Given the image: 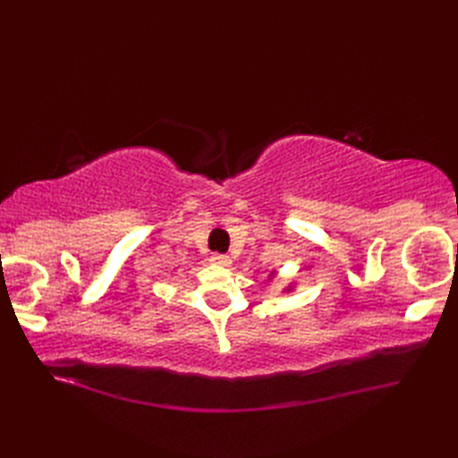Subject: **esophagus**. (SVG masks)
Returning <instances> with one entry per match:
<instances>
[{"label": "esophagus", "instance_id": "esophagus-1", "mask_svg": "<svg viewBox=\"0 0 458 458\" xmlns=\"http://www.w3.org/2000/svg\"><path fill=\"white\" fill-rule=\"evenodd\" d=\"M210 261H212V264H216V266H228L230 258L226 254H212Z\"/></svg>", "mask_w": 458, "mask_h": 458}]
</instances>
